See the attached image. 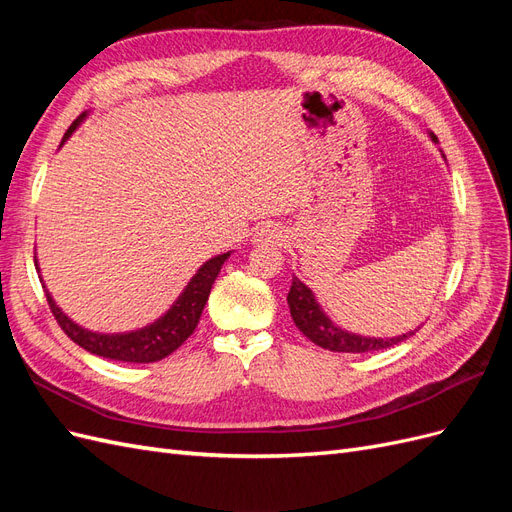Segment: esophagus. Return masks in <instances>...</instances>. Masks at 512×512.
<instances>
[{
  "label": "esophagus",
  "instance_id": "obj_1",
  "mask_svg": "<svg viewBox=\"0 0 512 512\" xmlns=\"http://www.w3.org/2000/svg\"><path fill=\"white\" fill-rule=\"evenodd\" d=\"M284 241H286L284 230L273 226V224H265L262 228H258L254 235V243H258V245H282Z\"/></svg>",
  "mask_w": 512,
  "mask_h": 512
}]
</instances>
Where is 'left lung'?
Wrapping results in <instances>:
<instances>
[{
    "instance_id": "left-lung-1",
    "label": "left lung",
    "mask_w": 512,
    "mask_h": 512,
    "mask_svg": "<svg viewBox=\"0 0 512 512\" xmlns=\"http://www.w3.org/2000/svg\"><path fill=\"white\" fill-rule=\"evenodd\" d=\"M429 138L433 143H438V138L433 132H429ZM288 307H290V316L294 324H297V329L309 339V342H314L316 346L331 352H352V354L376 352V350H384L404 342V339H408L416 331L414 329L395 337H369V335L350 333L342 327H337V324L324 314V309L316 301V294L312 292V288H307L299 277H292V286L288 292Z\"/></svg>"
}]
</instances>
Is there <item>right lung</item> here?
Masks as SVG:
<instances>
[{"mask_svg": "<svg viewBox=\"0 0 512 512\" xmlns=\"http://www.w3.org/2000/svg\"><path fill=\"white\" fill-rule=\"evenodd\" d=\"M87 115L89 113L76 117V121L68 128L64 138H61V145L68 141V138L74 134V130L87 119ZM230 254L232 250L203 262V265H200L198 271L194 273L192 280L188 282V286L183 288L177 301L170 305V309H166L164 316L153 320L143 329L126 331V333H98V331H89L81 327V324H76L68 314H64V309L55 303L53 294L44 286L42 275H40V282H42V288L46 290V301L51 305L55 320L59 322V327L64 329V333L72 339L74 344H79L87 352L104 356V359H111V361L156 363V361H162L164 356L173 354L185 339L194 333L200 314H203L205 303L209 299L215 277H218L222 265L228 260ZM34 260H36V271L40 273L38 256H34Z\"/></svg>", "mask_w": 512, "mask_h": 512, "instance_id": "1", "label": "right lung"}]
</instances>
